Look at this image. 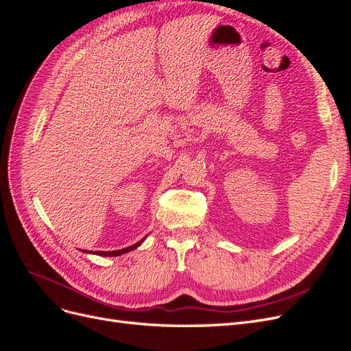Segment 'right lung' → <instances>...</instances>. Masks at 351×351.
Segmentation results:
<instances>
[{"label": "right lung", "instance_id": "add662e5", "mask_svg": "<svg viewBox=\"0 0 351 351\" xmlns=\"http://www.w3.org/2000/svg\"><path fill=\"white\" fill-rule=\"evenodd\" d=\"M142 241H143V240L137 241L136 244H133V246H129V247L121 249V250H112V252H101V250H98V252H95V253L99 254V256H120V254H123V253H127V252H130V250L136 249L137 246H139V244H141ZM90 253H92V252H90Z\"/></svg>", "mask_w": 351, "mask_h": 351}]
</instances>
